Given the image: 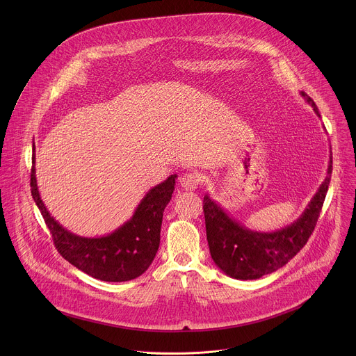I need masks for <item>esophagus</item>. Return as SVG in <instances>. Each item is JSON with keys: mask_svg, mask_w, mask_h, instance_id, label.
I'll use <instances>...</instances> for the list:
<instances>
[{"mask_svg": "<svg viewBox=\"0 0 356 356\" xmlns=\"http://www.w3.org/2000/svg\"><path fill=\"white\" fill-rule=\"evenodd\" d=\"M179 184L185 191H195L202 184V177L197 172H186L179 177Z\"/></svg>", "mask_w": 356, "mask_h": 356, "instance_id": "esophagus-1", "label": "esophagus"}]
</instances>
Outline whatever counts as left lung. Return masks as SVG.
Returning a JSON list of instances; mask_svg holds the SVG:
<instances>
[{"mask_svg": "<svg viewBox=\"0 0 356 356\" xmlns=\"http://www.w3.org/2000/svg\"><path fill=\"white\" fill-rule=\"evenodd\" d=\"M302 96L314 108L315 113L321 116L312 99L305 92H302ZM330 174L332 156L327 175L302 216L292 225L273 233H259L247 229L205 195V230L209 254L215 264L225 274L237 280H257L285 266L305 247L315 229L330 184Z\"/></svg>", "mask_w": 356, "mask_h": 356, "instance_id": "left-lung-1", "label": "left lung"}]
</instances>
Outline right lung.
Listing matches in <instances>:
<instances>
[{"instance_id":"obj_1","label":"right lung","mask_w":356,"mask_h":356,"mask_svg":"<svg viewBox=\"0 0 356 356\" xmlns=\"http://www.w3.org/2000/svg\"><path fill=\"white\" fill-rule=\"evenodd\" d=\"M34 164L33 154L31 196L51 230L58 254L88 275L106 282L130 281L148 270L159 250L163 211L171 200L177 174L152 188L134 215L113 233L89 238L72 234L51 216L38 192Z\"/></svg>"}]
</instances>
